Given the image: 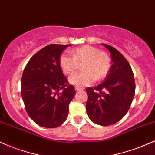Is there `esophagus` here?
<instances>
[{"label":"esophagus","instance_id":"1","mask_svg":"<svg viewBox=\"0 0 155 155\" xmlns=\"http://www.w3.org/2000/svg\"><path fill=\"white\" fill-rule=\"evenodd\" d=\"M84 90L83 87H78V86L75 87L76 91H79V90Z\"/></svg>","mask_w":155,"mask_h":155}]
</instances>
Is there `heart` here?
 Instances as JSON below:
<instances>
[{
	"label": "heart",
	"mask_w": 155,
	"mask_h": 155,
	"mask_svg": "<svg viewBox=\"0 0 155 155\" xmlns=\"http://www.w3.org/2000/svg\"><path fill=\"white\" fill-rule=\"evenodd\" d=\"M70 53L63 52L60 57V65L64 74L70 75L82 63L84 71L73 74L69 81L78 86H85L100 81L108 75L111 68V59L107 53L90 45L76 48Z\"/></svg>",
	"instance_id": "1"
}]
</instances>
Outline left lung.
Listing matches in <instances>:
<instances>
[{
  "label": "left lung",
  "mask_w": 155,
  "mask_h": 155,
  "mask_svg": "<svg viewBox=\"0 0 155 155\" xmlns=\"http://www.w3.org/2000/svg\"><path fill=\"white\" fill-rule=\"evenodd\" d=\"M102 44L111 53L113 63L102 83L86 89V111L94 123L108 126L117 123L127 113L135 95L136 83L126 58L114 47Z\"/></svg>",
  "instance_id": "obj_1"
}]
</instances>
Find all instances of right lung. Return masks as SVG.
Instances as JSON below:
<instances>
[{
	"instance_id": "add662e5",
	"label": "right lung",
	"mask_w": 155,
	"mask_h": 155,
	"mask_svg": "<svg viewBox=\"0 0 155 155\" xmlns=\"http://www.w3.org/2000/svg\"><path fill=\"white\" fill-rule=\"evenodd\" d=\"M68 46H46L32 57L23 71L21 95L25 108L31 120L41 127L54 128L63 124L76 94L59 62Z\"/></svg>"
}]
</instances>
